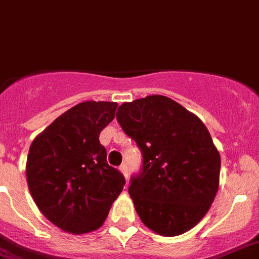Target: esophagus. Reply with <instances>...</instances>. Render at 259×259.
<instances>
[{
	"mask_svg": "<svg viewBox=\"0 0 259 259\" xmlns=\"http://www.w3.org/2000/svg\"><path fill=\"white\" fill-rule=\"evenodd\" d=\"M120 172L122 173L123 177H125V179H126V181H127V177H129V170H127V165H126V164H121V165H120Z\"/></svg>",
	"mask_w": 259,
	"mask_h": 259,
	"instance_id": "obj_1",
	"label": "esophagus"
}]
</instances>
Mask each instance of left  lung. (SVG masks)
<instances>
[{"label": "left lung", "instance_id": "1", "mask_svg": "<svg viewBox=\"0 0 259 259\" xmlns=\"http://www.w3.org/2000/svg\"><path fill=\"white\" fill-rule=\"evenodd\" d=\"M117 121L142 152L130 180L138 217L161 236L188 232L210 210L219 188L220 155L195 114L163 95L123 103Z\"/></svg>", "mask_w": 259, "mask_h": 259}]
</instances>
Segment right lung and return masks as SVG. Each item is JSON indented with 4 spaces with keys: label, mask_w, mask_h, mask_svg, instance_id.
<instances>
[{
    "label": "right lung",
    "mask_w": 259,
    "mask_h": 259,
    "mask_svg": "<svg viewBox=\"0 0 259 259\" xmlns=\"http://www.w3.org/2000/svg\"><path fill=\"white\" fill-rule=\"evenodd\" d=\"M117 103L83 102L57 117L31 143L26 164L36 206L65 232L100 228L122 192L125 177L107 163L99 142L114 118Z\"/></svg>",
    "instance_id": "1"
}]
</instances>
